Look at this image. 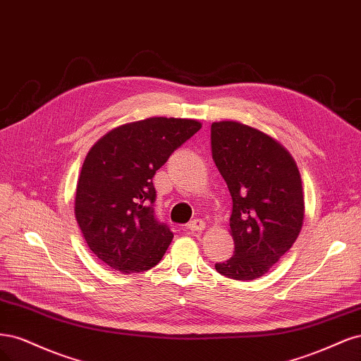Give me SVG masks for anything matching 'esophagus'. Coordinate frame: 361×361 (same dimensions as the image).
I'll return each mask as SVG.
<instances>
[{"mask_svg":"<svg viewBox=\"0 0 361 361\" xmlns=\"http://www.w3.org/2000/svg\"><path fill=\"white\" fill-rule=\"evenodd\" d=\"M188 229L192 232H202L205 229V222L201 219H195V220H192V222H189Z\"/></svg>","mask_w":361,"mask_h":361,"instance_id":"obj_1","label":"esophagus"}]
</instances>
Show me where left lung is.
<instances>
[{
  "label": "left lung",
  "mask_w": 361,
  "mask_h": 361,
  "mask_svg": "<svg viewBox=\"0 0 361 361\" xmlns=\"http://www.w3.org/2000/svg\"><path fill=\"white\" fill-rule=\"evenodd\" d=\"M213 160L232 197L234 255L216 270L253 281L293 247L305 219V196L294 157L277 141L238 121L212 124Z\"/></svg>",
  "instance_id": "1"
}]
</instances>
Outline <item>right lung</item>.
<instances>
[{"instance_id":"obj_1","label":"right lung","mask_w":361,"mask_h":361,"mask_svg":"<svg viewBox=\"0 0 361 361\" xmlns=\"http://www.w3.org/2000/svg\"><path fill=\"white\" fill-rule=\"evenodd\" d=\"M202 124L151 117L115 127L91 147L79 173L75 217L87 246L114 271L159 264L173 234L153 216V177Z\"/></svg>"}]
</instances>
